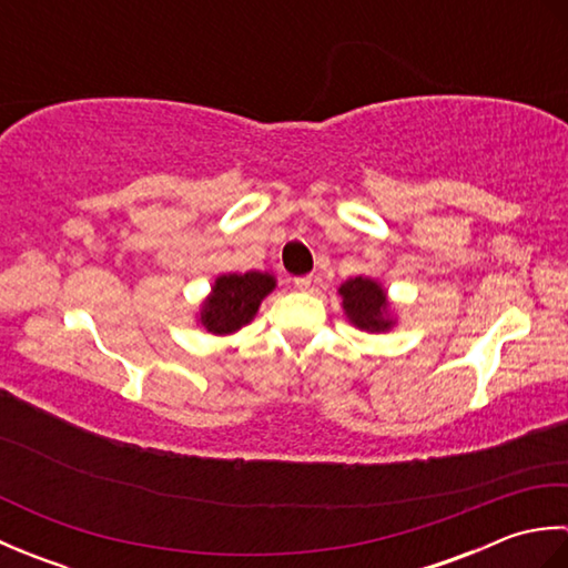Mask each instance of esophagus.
I'll use <instances>...</instances> for the list:
<instances>
[{"mask_svg": "<svg viewBox=\"0 0 568 568\" xmlns=\"http://www.w3.org/2000/svg\"><path fill=\"white\" fill-rule=\"evenodd\" d=\"M297 291H310V285H312V275H300V277H295V283H293Z\"/></svg>", "mask_w": 568, "mask_h": 568, "instance_id": "1", "label": "esophagus"}]
</instances>
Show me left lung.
<instances>
[{
  "instance_id": "8db88e82",
  "label": "left lung",
  "mask_w": 568,
  "mask_h": 568,
  "mask_svg": "<svg viewBox=\"0 0 568 568\" xmlns=\"http://www.w3.org/2000/svg\"><path fill=\"white\" fill-rule=\"evenodd\" d=\"M339 295L344 297V312L358 329L366 332H385L390 329L388 320V300L385 291L371 277H352L339 287Z\"/></svg>"
}]
</instances>
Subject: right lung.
I'll use <instances>...</instances> for the list:
<instances>
[{"label": "right lung", "mask_w": 568, "mask_h": 568, "mask_svg": "<svg viewBox=\"0 0 568 568\" xmlns=\"http://www.w3.org/2000/svg\"><path fill=\"white\" fill-rule=\"evenodd\" d=\"M275 287V277L261 271L220 275L202 305V324L212 334H232L258 312L261 300Z\"/></svg>", "instance_id": "right-lung-1"}]
</instances>
